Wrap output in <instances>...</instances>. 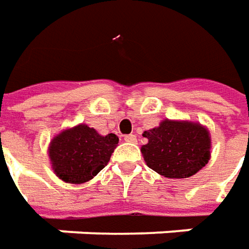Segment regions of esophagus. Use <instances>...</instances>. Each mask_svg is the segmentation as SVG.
Here are the masks:
<instances>
[{
    "label": "esophagus",
    "mask_w": 249,
    "mask_h": 249,
    "mask_svg": "<svg viewBox=\"0 0 249 249\" xmlns=\"http://www.w3.org/2000/svg\"><path fill=\"white\" fill-rule=\"evenodd\" d=\"M124 141H127V142H137V137L134 134H129V136H124Z\"/></svg>",
    "instance_id": "esophagus-1"
}]
</instances>
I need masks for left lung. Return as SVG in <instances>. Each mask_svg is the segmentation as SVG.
Wrapping results in <instances>:
<instances>
[{"label":"left lung","instance_id":"left-lung-1","mask_svg":"<svg viewBox=\"0 0 249 249\" xmlns=\"http://www.w3.org/2000/svg\"><path fill=\"white\" fill-rule=\"evenodd\" d=\"M142 136L148 140L141 147L145 163L167 178L191 177L211 159L209 130L198 122L165 119Z\"/></svg>","mask_w":249,"mask_h":249}]
</instances>
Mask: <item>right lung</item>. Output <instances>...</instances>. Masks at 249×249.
I'll use <instances>...</instances> for the list:
<instances>
[{"instance_id": "add662e5", "label": "right lung", "mask_w": 249, "mask_h": 249, "mask_svg": "<svg viewBox=\"0 0 249 249\" xmlns=\"http://www.w3.org/2000/svg\"><path fill=\"white\" fill-rule=\"evenodd\" d=\"M118 142L116 134L101 136L84 123L62 130L48 147L53 173L65 183H86L108 165Z\"/></svg>"}]
</instances>
